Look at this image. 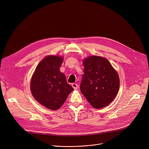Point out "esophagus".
I'll return each mask as SVG.
<instances>
[{
    "label": "esophagus",
    "instance_id": "esophagus-1",
    "mask_svg": "<svg viewBox=\"0 0 149 149\" xmlns=\"http://www.w3.org/2000/svg\"><path fill=\"white\" fill-rule=\"evenodd\" d=\"M72 87H73L75 90H77V89L78 88V84L74 83L72 84Z\"/></svg>",
    "mask_w": 149,
    "mask_h": 149
}]
</instances>
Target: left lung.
<instances>
[{
    "instance_id": "8db88e82",
    "label": "left lung",
    "mask_w": 149,
    "mask_h": 149,
    "mask_svg": "<svg viewBox=\"0 0 149 149\" xmlns=\"http://www.w3.org/2000/svg\"><path fill=\"white\" fill-rule=\"evenodd\" d=\"M83 66L81 93L93 107L100 109L107 106L118 92V73L107 59L98 56L86 58Z\"/></svg>"
}]
</instances>
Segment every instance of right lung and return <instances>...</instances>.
<instances>
[{
	"label": "right lung",
	"instance_id": "obj_1",
	"mask_svg": "<svg viewBox=\"0 0 149 149\" xmlns=\"http://www.w3.org/2000/svg\"><path fill=\"white\" fill-rule=\"evenodd\" d=\"M62 62L61 56H47L38 64L32 77L30 88L34 98L50 110L60 108L74 90L59 71Z\"/></svg>",
	"mask_w": 149,
	"mask_h": 149
}]
</instances>
